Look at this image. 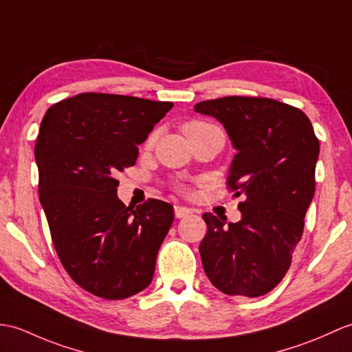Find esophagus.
Segmentation results:
<instances>
[{
  "instance_id": "1",
  "label": "esophagus",
  "mask_w": 352,
  "mask_h": 352,
  "mask_svg": "<svg viewBox=\"0 0 352 352\" xmlns=\"http://www.w3.org/2000/svg\"><path fill=\"white\" fill-rule=\"evenodd\" d=\"M174 213H175V217H177V219H182V217H186V216L192 214V210L187 208V207L175 206V207H174Z\"/></svg>"
}]
</instances>
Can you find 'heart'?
<instances>
[{
  "label": "heart",
  "instance_id": "b5f03b06",
  "mask_svg": "<svg viewBox=\"0 0 352 352\" xmlns=\"http://www.w3.org/2000/svg\"><path fill=\"white\" fill-rule=\"evenodd\" d=\"M207 126H211V124H208V122H204V121H190V122H187V124L184 126V130L201 129V127H207ZM156 138H157V132H156V130H154V132H151V133L148 135V138H146L145 145H146V146H151L154 142H156ZM179 187H182L183 190L186 189L184 186H179Z\"/></svg>",
  "mask_w": 352,
  "mask_h": 352
}]
</instances>
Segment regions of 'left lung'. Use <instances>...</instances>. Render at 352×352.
<instances>
[{
	"label": "left lung",
	"mask_w": 352,
	"mask_h": 352,
	"mask_svg": "<svg viewBox=\"0 0 352 352\" xmlns=\"http://www.w3.org/2000/svg\"><path fill=\"white\" fill-rule=\"evenodd\" d=\"M195 111L225 126L239 151L228 189L244 198L240 222L202 216L204 270L226 296H265L287 274L303 235L320 141L303 111L267 97H220L196 103Z\"/></svg>",
	"instance_id": "left-lung-1"
}]
</instances>
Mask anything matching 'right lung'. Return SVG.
Here are the masks:
<instances>
[{
  "mask_svg": "<svg viewBox=\"0 0 352 352\" xmlns=\"http://www.w3.org/2000/svg\"><path fill=\"white\" fill-rule=\"evenodd\" d=\"M132 96L82 93L52 104L34 146L38 198L65 272L106 300L148 287L174 208L148 199L136 208L117 196L118 173L173 108Z\"/></svg>",
  "mask_w": 352,
  "mask_h": 352,
  "instance_id": "add662e5",
  "label": "right lung"
}]
</instances>
